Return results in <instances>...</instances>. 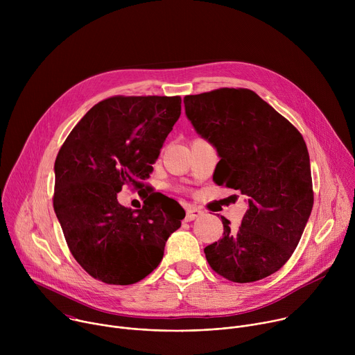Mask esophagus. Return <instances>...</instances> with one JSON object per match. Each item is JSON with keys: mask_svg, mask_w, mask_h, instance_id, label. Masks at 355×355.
I'll return each instance as SVG.
<instances>
[{"mask_svg": "<svg viewBox=\"0 0 355 355\" xmlns=\"http://www.w3.org/2000/svg\"><path fill=\"white\" fill-rule=\"evenodd\" d=\"M202 215H204V212H202L200 209H198V208H188L187 216H185V222H192V220H195L196 218H199Z\"/></svg>", "mask_w": 355, "mask_h": 355, "instance_id": "34e87169", "label": "esophagus"}]
</instances>
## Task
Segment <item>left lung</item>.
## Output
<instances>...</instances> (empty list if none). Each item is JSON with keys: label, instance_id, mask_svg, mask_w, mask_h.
<instances>
[{"label": "left lung", "instance_id": "obj_1", "mask_svg": "<svg viewBox=\"0 0 355 355\" xmlns=\"http://www.w3.org/2000/svg\"><path fill=\"white\" fill-rule=\"evenodd\" d=\"M185 114L215 147L214 181L247 196L239 229L205 247L211 268L245 284L277 272L292 256L313 208L311 160L299 130L254 91L219 88L184 98Z\"/></svg>", "mask_w": 355, "mask_h": 355}]
</instances>
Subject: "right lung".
<instances>
[{
  "label": "right lung",
  "mask_w": 355,
  "mask_h": 355,
  "mask_svg": "<svg viewBox=\"0 0 355 355\" xmlns=\"http://www.w3.org/2000/svg\"><path fill=\"white\" fill-rule=\"evenodd\" d=\"M180 115V96H111L59 150L53 208L73 257L95 279L130 285L146 278L181 226L185 211L164 195H150L137 211L118 202L123 185L144 187Z\"/></svg>",
  "instance_id": "obj_1"
}]
</instances>
